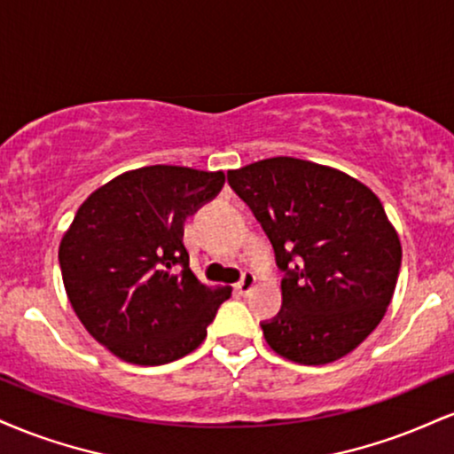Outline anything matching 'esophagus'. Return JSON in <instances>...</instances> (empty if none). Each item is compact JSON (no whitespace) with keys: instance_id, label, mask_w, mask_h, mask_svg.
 <instances>
[{"instance_id":"34e87169","label":"esophagus","mask_w":454,"mask_h":454,"mask_svg":"<svg viewBox=\"0 0 454 454\" xmlns=\"http://www.w3.org/2000/svg\"><path fill=\"white\" fill-rule=\"evenodd\" d=\"M255 287V275L254 272H245L243 279L237 283V292L241 294V296H247V294H251V289Z\"/></svg>"}]
</instances>
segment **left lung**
Segmentation results:
<instances>
[{"mask_svg": "<svg viewBox=\"0 0 454 454\" xmlns=\"http://www.w3.org/2000/svg\"><path fill=\"white\" fill-rule=\"evenodd\" d=\"M228 184L286 272L279 315L262 324L272 351L324 365L362 345L387 313L402 264L379 196L338 168L292 156L228 171Z\"/></svg>", "mask_w": 454, "mask_h": 454, "instance_id": "left-lung-1", "label": "left lung"}]
</instances>
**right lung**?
Wrapping results in <instances>:
<instances>
[{"label":"right lung","instance_id":"right-lung-1","mask_svg":"<svg viewBox=\"0 0 454 454\" xmlns=\"http://www.w3.org/2000/svg\"><path fill=\"white\" fill-rule=\"evenodd\" d=\"M223 171H127L80 205L59 245L71 309L99 345L137 365L192 353L231 287L190 270L184 222L222 190Z\"/></svg>","mask_w":454,"mask_h":454}]
</instances>
